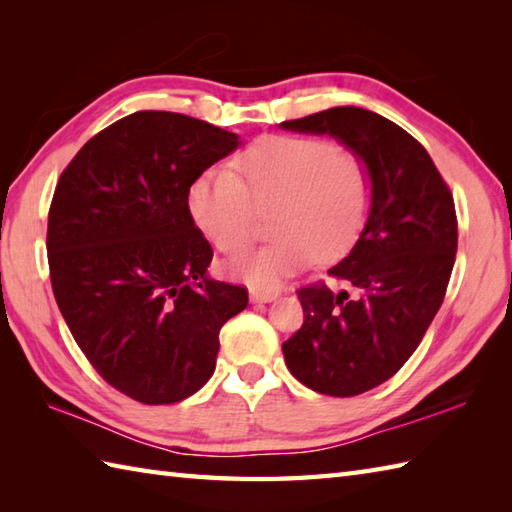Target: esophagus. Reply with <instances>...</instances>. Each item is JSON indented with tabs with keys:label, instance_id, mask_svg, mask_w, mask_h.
<instances>
[{
	"label": "esophagus",
	"instance_id": "1",
	"mask_svg": "<svg viewBox=\"0 0 512 512\" xmlns=\"http://www.w3.org/2000/svg\"><path fill=\"white\" fill-rule=\"evenodd\" d=\"M279 297L277 290H262V288H253L250 290V301L253 303H268Z\"/></svg>",
	"mask_w": 512,
	"mask_h": 512
}]
</instances>
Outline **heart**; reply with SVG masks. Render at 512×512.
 Here are the masks:
<instances>
[{
	"label": "heart",
	"instance_id": "1",
	"mask_svg": "<svg viewBox=\"0 0 512 512\" xmlns=\"http://www.w3.org/2000/svg\"><path fill=\"white\" fill-rule=\"evenodd\" d=\"M376 200V176L356 151L319 136H264L233 160L209 169L189 187V209L206 237L226 255H239L262 233L270 242L239 257L233 273L257 288L352 253Z\"/></svg>",
	"mask_w": 512,
	"mask_h": 512
}]
</instances>
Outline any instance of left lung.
<instances>
[{
  "label": "left lung",
  "instance_id": "1",
  "mask_svg": "<svg viewBox=\"0 0 512 512\" xmlns=\"http://www.w3.org/2000/svg\"><path fill=\"white\" fill-rule=\"evenodd\" d=\"M281 125L339 138L376 176L363 237L328 270L345 290L323 281L299 288L303 325L281 345L299 383L325 396H358L409 361L442 306L458 250L453 193L416 138L363 107Z\"/></svg>",
  "mask_w": 512,
  "mask_h": 512
}]
</instances>
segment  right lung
I'll use <instances>...</instances> for the list:
<instances>
[{
    "label": "right lung",
    "mask_w": 512,
    "mask_h": 512,
    "mask_svg": "<svg viewBox=\"0 0 512 512\" xmlns=\"http://www.w3.org/2000/svg\"><path fill=\"white\" fill-rule=\"evenodd\" d=\"M237 145L198 118L136 112L92 136L54 189V299L99 376L143 405L195 394L248 306L244 286L206 277L213 248L189 211L191 182Z\"/></svg>",
    "instance_id": "add662e5"
}]
</instances>
